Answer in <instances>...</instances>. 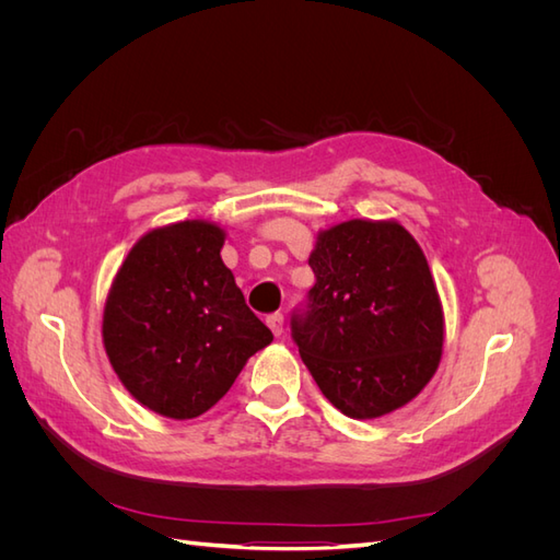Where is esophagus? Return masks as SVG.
Returning <instances> with one entry per match:
<instances>
[{"mask_svg":"<svg viewBox=\"0 0 560 560\" xmlns=\"http://www.w3.org/2000/svg\"><path fill=\"white\" fill-rule=\"evenodd\" d=\"M266 325L270 327V331H273L276 336H280V334H282V327H284V317H282V313L268 315V317H266Z\"/></svg>","mask_w":560,"mask_h":560,"instance_id":"34e87169","label":"esophagus"}]
</instances>
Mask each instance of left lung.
<instances>
[{
	"label": "left lung",
	"instance_id": "obj_1",
	"mask_svg": "<svg viewBox=\"0 0 560 560\" xmlns=\"http://www.w3.org/2000/svg\"><path fill=\"white\" fill-rule=\"evenodd\" d=\"M315 284L292 338L315 383L348 418L409 404L442 360L444 311L425 254L401 224L350 219L319 231Z\"/></svg>",
	"mask_w": 560,
	"mask_h": 560
}]
</instances>
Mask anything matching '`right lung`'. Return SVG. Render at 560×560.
<instances>
[{
  "mask_svg": "<svg viewBox=\"0 0 560 560\" xmlns=\"http://www.w3.org/2000/svg\"><path fill=\"white\" fill-rule=\"evenodd\" d=\"M226 233L189 219L149 231L107 294L103 341L118 381L149 411L189 420L222 399L273 341L222 261Z\"/></svg>",
  "mask_w": 560,
  "mask_h": 560,
  "instance_id": "add662e5",
  "label": "right lung"
}]
</instances>
